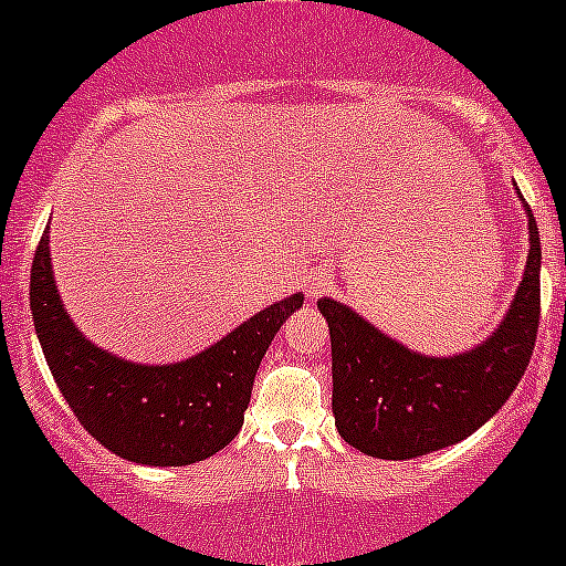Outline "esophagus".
<instances>
[{
    "label": "esophagus",
    "instance_id": "1",
    "mask_svg": "<svg viewBox=\"0 0 566 566\" xmlns=\"http://www.w3.org/2000/svg\"><path fill=\"white\" fill-rule=\"evenodd\" d=\"M323 290V276H312L310 282H306V293L310 295H317Z\"/></svg>",
    "mask_w": 566,
    "mask_h": 566
}]
</instances>
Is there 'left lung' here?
<instances>
[{
	"mask_svg": "<svg viewBox=\"0 0 566 566\" xmlns=\"http://www.w3.org/2000/svg\"><path fill=\"white\" fill-rule=\"evenodd\" d=\"M525 216L531 249L523 282L501 326L468 354L422 356L339 301H317L332 334L334 422L348 446L392 462L417 459L468 440L506 403L539 328L542 245L528 205Z\"/></svg>",
	"mask_w": 566,
	"mask_h": 566,
	"instance_id": "left-lung-1",
	"label": "left lung"
}]
</instances>
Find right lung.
Returning <instances> with one entry per match:
<instances>
[{
	"label": "right lung",
	"instance_id": "right-lung-1",
	"mask_svg": "<svg viewBox=\"0 0 566 566\" xmlns=\"http://www.w3.org/2000/svg\"><path fill=\"white\" fill-rule=\"evenodd\" d=\"M304 295L271 304L221 343L174 365H137L96 348L71 323L52 276L49 227L30 271V310L43 356L93 440L126 462L182 468L238 437L268 345Z\"/></svg>",
	"mask_w": 566,
	"mask_h": 566
}]
</instances>
